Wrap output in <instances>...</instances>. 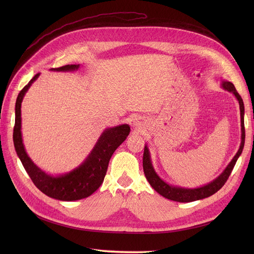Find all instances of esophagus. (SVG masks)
<instances>
[{
	"mask_svg": "<svg viewBox=\"0 0 254 254\" xmlns=\"http://www.w3.org/2000/svg\"><path fill=\"white\" fill-rule=\"evenodd\" d=\"M140 125V120L139 119H137L136 122H135V126H139Z\"/></svg>",
	"mask_w": 254,
	"mask_h": 254,
	"instance_id": "esophagus-1",
	"label": "esophagus"
}]
</instances>
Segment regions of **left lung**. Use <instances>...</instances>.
Here are the masks:
<instances>
[{
  "label": "left lung",
  "instance_id": "obj_1",
  "mask_svg": "<svg viewBox=\"0 0 254 254\" xmlns=\"http://www.w3.org/2000/svg\"><path fill=\"white\" fill-rule=\"evenodd\" d=\"M222 86L224 89L233 92L239 101L240 112H241V130H242L241 139H242V141H241V145H240V148H239L237 154L233 158V161L230 163V165L228 167H226V169L223 171V173L218 178H216L211 183L203 186V188L194 189V190L180 189V188H175V186H171L156 175V173L154 172L153 167L151 165L148 148H147V146H145L144 153H143V170H144L145 177L148 180L150 185L152 186V189H154V190H156L159 194H162L163 196H165L169 199H172V201L180 202V203H189V202H193V201H197V199L208 197L212 194H214L215 192H217L224 185L226 180L229 179L231 173L237 163L238 157L240 156V154L242 153L244 143H245L244 103H243L241 96L239 95L238 91L235 88V85L232 82L224 81V82H222Z\"/></svg>",
  "mask_w": 254,
  "mask_h": 254
}]
</instances>
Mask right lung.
Segmentation results:
<instances>
[{
  "instance_id": "1",
  "label": "right lung",
  "mask_w": 254,
  "mask_h": 254,
  "mask_svg": "<svg viewBox=\"0 0 254 254\" xmlns=\"http://www.w3.org/2000/svg\"><path fill=\"white\" fill-rule=\"evenodd\" d=\"M79 68V64H66L60 68L52 69L53 71H73ZM36 74L18 93L15 105V125L13 128V142L16 153L22 163L23 168L28 173L33 183L46 195L61 199V201H76L89 196L95 192L104 181L109 161L113 152L117 149L128 136L130 128L127 125H122L106 129L100 137L95 148L86 158V161L70 172L69 174L53 177L45 174L40 170L26 154L21 139V118L20 107L24 93L31 84L39 77Z\"/></svg>"
}]
</instances>
